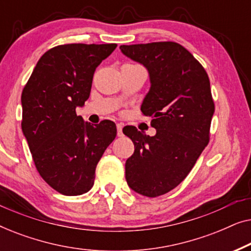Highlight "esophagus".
Returning a JSON list of instances; mask_svg holds the SVG:
<instances>
[{
	"label": "esophagus",
	"instance_id": "obj_1",
	"mask_svg": "<svg viewBox=\"0 0 251 251\" xmlns=\"http://www.w3.org/2000/svg\"><path fill=\"white\" fill-rule=\"evenodd\" d=\"M116 129H118V136L122 137L123 136V132H122L123 125H122V123H118V125H116Z\"/></svg>",
	"mask_w": 251,
	"mask_h": 251
}]
</instances>
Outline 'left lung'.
<instances>
[{"instance_id": "obj_1", "label": "left lung", "mask_w": 251, "mask_h": 251, "mask_svg": "<svg viewBox=\"0 0 251 251\" xmlns=\"http://www.w3.org/2000/svg\"><path fill=\"white\" fill-rule=\"evenodd\" d=\"M122 53L149 71L151 88L142 109L152 116L155 136L129 126L123 133L135 152L126 162L129 187L149 198L174 190L183 181L209 143L215 104L207 72L176 42L120 47Z\"/></svg>"}]
</instances>
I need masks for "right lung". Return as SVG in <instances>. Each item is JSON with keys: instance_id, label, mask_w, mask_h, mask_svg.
Instances as JSON below:
<instances>
[{"instance_id": "1", "label": "right lung", "mask_w": 251, "mask_h": 251, "mask_svg": "<svg viewBox=\"0 0 251 251\" xmlns=\"http://www.w3.org/2000/svg\"><path fill=\"white\" fill-rule=\"evenodd\" d=\"M116 44L73 43L48 50L22 94V129L41 177L68 197L94 186L97 163L116 136L109 120L84 122L75 109L90 96L98 65Z\"/></svg>"}]
</instances>
